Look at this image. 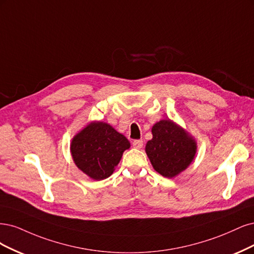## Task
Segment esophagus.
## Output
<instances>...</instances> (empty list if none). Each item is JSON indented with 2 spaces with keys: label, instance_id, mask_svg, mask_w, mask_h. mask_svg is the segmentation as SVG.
Masks as SVG:
<instances>
[{
  "label": "esophagus",
  "instance_id": "esophagus-1",
  "mask_svg": "<svg viewBox=\"0 0 254 254\" xmlns=\"http://www.w3.org/2000/svg\"><path fill=\"white\" fill-rule=\"evenodd\" d=\"M143 145V141L142 140H134L133 141V146L135 149H141Z\"/></svg>",
  "mask_w": 254,
  "mask_h": 254
}]
</instances>
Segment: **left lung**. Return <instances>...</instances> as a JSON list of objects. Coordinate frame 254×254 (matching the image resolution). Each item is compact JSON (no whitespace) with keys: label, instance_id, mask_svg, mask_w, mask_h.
I'll return each mask as SVG.
<instances>
[{"label":"left lung","instance_id":"1","mask_svg":"<svg viewBox=\"0 0 254 254\" xmlns=\"http://www.w3.org/2000/svg\"><path fill=\"white\" fill-rule=\"evenodd\" d=\"M152 135L145 144V153L157 173L173 178L191 165L197 142L183 127L171 119H162L152 127Z\"/></svg>","mask_w":254,"mask_h":254}]
</instances>
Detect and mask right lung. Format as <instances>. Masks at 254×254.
Returning <instances> with one entry per match:
<instances>
[{
	"label": "right lung",
	"instance_id": "obj_1",
	"mask_svg": "<svg viewBox=\"0 0 254 254\" xmlns=\"http://www.w3.org/2000/svg\"><path fill=\"white\" fill-rule=\"evenodd\" d=\"M130 143L111 125L92 121L72 137L70 154L77 168L94 181L110 177Z\"/></svg>",
	"mask_w": 254,
	"mask_h": 254
}]
</instances>
